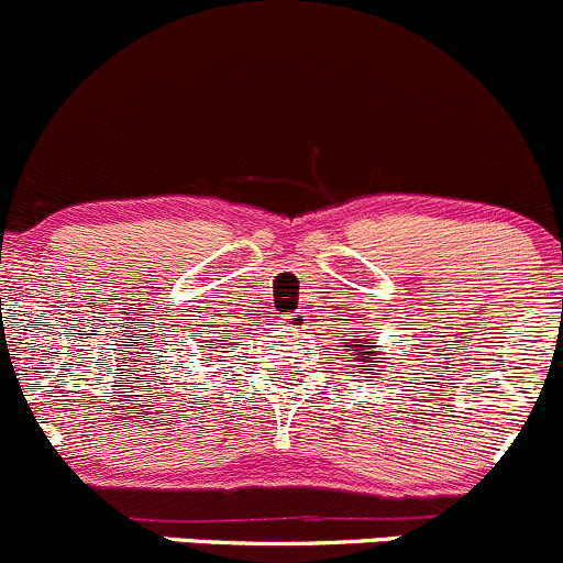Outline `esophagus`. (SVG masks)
I'll return each mask as SVG.
<instances>
[{
    "mask_svg": "<svg viewBox=\"0 0 563 563\" xmlns=\"http://www.w3.org/2000/svg\"><path fill=\"white\" fill-rule=\"evenodd\" d=\"M306 313H302V311H297V313H288V317H286V324H288V328H291V330H306Z\"/></svg>",
    "mask_w": 563,
    "mask_h": 563,
    "instance_id": "esophagus-1",
    "label": "esophagus"
}]
</instances>
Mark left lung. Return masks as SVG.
<instances>
[{"instance_id":"left-lung-1","label":"left lung","mask_w":563,"mask_h":563,"mask_svg":"<svg viewBox=\"0 0 563 563\" xmlns=\"http://www.w3.org/2000/svg\"><path fill=\"white\" fill-rule=\"evenodd\" d=\"M344 341H350V346H355V358L358 361H366V364H377V361H369L372 355V350H375V341L377 339H344ZM377 372H383V369H377Z\"/></svg>"}]
</instances>
